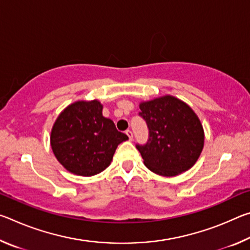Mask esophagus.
<instances>
[{
  "mask_svg": "<svg viewBox=\"0 0 250 250\" xmlns=\"http://www.w3.org/2000/svg\"><path fill=\"white\" fill-rule=\"evenodd\" d=\"M125 133H126V135H128V137H129L130 140H132V139H133V133H132V131H131V130H126V131H125Z\"/></svg>",
  "mask_w": 250,
  "mask_h": 250,
  "instance_id": "1",
  "label": "esophagus"
}]
</instances>
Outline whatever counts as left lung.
Listing matches in <instances>:
<instances>
[{
    "instance_id": "8db88e82",
    "label": "left lung",
    "mask_w": 250,
    "mask_h": 250,
    "mask_svg": "<svg viewBox=\"0 0 250 250\" xmlns=\"http://www.w3.org/2000/svg\"><path fill=\"white\" fill-rule=\"evenodd\" d=\"M149 139L135 146L150 171L175 176L191 168L204 146V131L195 112L172 96L140 104Z\"/></svg>"
}]
</instances>
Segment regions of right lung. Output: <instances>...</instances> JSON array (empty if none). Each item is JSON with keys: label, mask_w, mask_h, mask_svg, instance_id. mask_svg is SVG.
Returning a JSON list of instances; mask_svg holds the SVG:
<instances>
[{"label": "right lung", "mask_w": 250, "mask_h": 250, "mask_svg": "<svg viewBox=\"0 0 250 250\" xmlns=\"http://www.w3.org/2000/svg\"><path fill=\"white\" fill-rule=\"evenodd\" d=\"M128 140L111 119L103 116L98 100L77 101L67 107L54 124L50 145L67 171L91 176L109 167L117 146Z\"/></svg>", "instance_id": "1"}]
</instances>
